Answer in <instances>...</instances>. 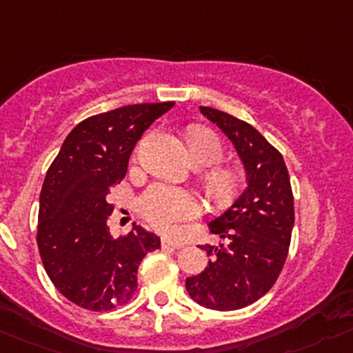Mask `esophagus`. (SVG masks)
Here are the masks:
<instances>
[{
    "label": "esophagus",
    "mask_w": 353,
    "mask_h": 353,
    "mask_svg": "<svg viewBox=\"0 0 353 353\" xmlns=\"http://www.w3.org/2000/svg\"><path fill=\"white\" fill-rule=\"evenodd\" d=\"M161 247H163V249H181V247H184V243L176 242V240L165 236V239H161Z\"/></svg>",
    "instance_id": "34e87169"
}]
</instances>
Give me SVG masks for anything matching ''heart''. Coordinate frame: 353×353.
I'll list each match as a JSON object with an SVG mask.
<instances>
[{
    "instance_id": "obj_1",
    "label": "heart",
    "mask_w": 353,
    "mask_h": 353,
    "mask_svg": "<svg viewBox=\"0 0 353 353\" xmlns=\"http://www.w3.org/2000/svg\"><path fill=\"white\" fill-rule=\"evenodd\" d=\"M188 141L193 161L199 165H214L221 160L223 146L212 132L195 128L190 132ZM239 184L240 177L233 170H214L207 177V186L217 200L232 199ZM137 207L141 216L163 233L174 232L177 223L190 221L200 212V203L192 192L169 184H153L148 188L141 195Z\"/></svg>"
}]
</instances>
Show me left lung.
Here are the masks:
<instances>
[{
    "mask_svg": "<svg viewBox=\"0 0 353 353\" xmlns=\"http://www.w3.org/2000/svg\"><path fill=\"white\" fill-rule=\"evenodd\" d=\"M200 113L232 141L247 186L210 221V232L226 245H200L209 265L188 276L186 291L210 310H239L265 296L284 268L294 226L291 179L282 154L252 125L212 108L200 106Z\"/></svg>",
    "mask_w": 353,
    "mask_h": 353,
    "instance_id": "left-lung-1",
    "label": "left lung"
}]
</instances>
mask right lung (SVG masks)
<instances>
[{"label": "right lung", "mask_w": 353, "mask_h": 353, "mask_svg": "<svg viewBox=\"0 0 353 353\" xmlns=\"http://www.w3.org/2000/svg\"><path fill=\"white\" fill-rule=\"evenodd\" d=\"M174 102L132 104L87 118L69 132L39 195L38 249L45 272L64 298L92 312L130 301L137 268L160 239L143 226L113 239L111 186L127 174L137 141Z\"/></svg>", "instance_id": "add662e5"}]
</instances>
